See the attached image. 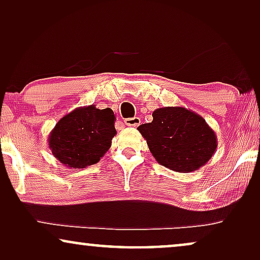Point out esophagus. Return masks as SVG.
<instances>
[{"mask_svg":"<svg viewBox=\"0 0 260 260\" xmlns=\"http://www.w3.org/2000/svg\"><path fill=\"white\" fill-rule=\"evenodd\" d=\"M124 124L127 126H138L141 124V119L138 117H134V118H126L124 119Z\"/></svg>","mask_w":260,"mask_h":260,"instance_id":"esophagus-1","label":"esophagus"}]
</instances>
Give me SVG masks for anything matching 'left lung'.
I'll return each mask as SVG.
<instances>
[{"mask_svg": "<svg viewBox=\"0 0 260 260\" xmlns=\"http://www.w3.org/2000/svg\"><path fill=\"white\" fill-rule=\"evenodd\" d=\"M159 165L177 173L205 166L218 147L214 130L200 115L182 106H166L152 112V122L137 127Z\"/></svg>", "mask_w": 260, "mask_h": 260, "instance_id": "left-lung-1", "label": "left lung"}]
</instances>
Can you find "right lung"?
<instances>
[{"label":"right lung","instance_id":"1","mask_svg":"<svg viewBox=\"0 0 260 260\" xmlns=\"http://www.w3.org/2000/svg\"><path fill=\"white\" fill-rule=\"evenodd\" d=\"M115 113L95 105L74 109L60 118L48 136L52 155L71 169L86 168L101 161L116 136Z\"/></svg>","mask_w":260,"mask_h":260}]
</instances>
